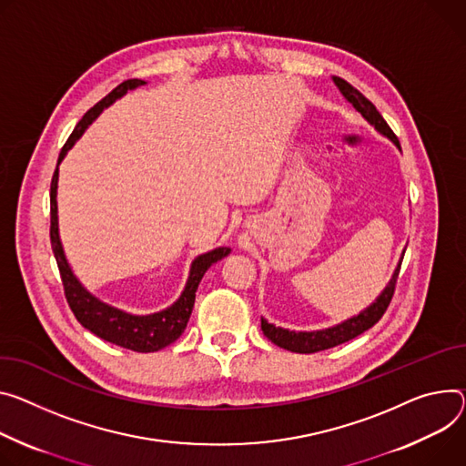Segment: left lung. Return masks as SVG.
<instances>
[{
  "instance_id": "obj_1",
  "label": "left lung",
  "mask_w": 466,
  "mask_h": 466,
  "mask_svg": "<svg viewBox=\"0 0 466 466\" xmlns=\"http://www.w3.org/2000/svg\"><path fill=\"white\" fill-rule=\"evenodd\" d=\"M332 81H334V86L340 89L344 98L373 126V128L380 136L389 137L401 150L398 137L394 136V132L390 130V126L385 122V118L380 116V113L375 109V106L366 96H362L353 86H350L346 79L332 76ZM403 255H405V250H403ZM401 260H400L398 268L394 269V275L389 280V284L385 286V289L377 295V299L370 307L360 310L357 316H353V318H350L342 323H338V325L321 329V330H289V329L275 327L266 318H262L264 334L269 338V340L275 346H279L282 350H288L291 353H316V351L330 350L334 346H340V344H346V342L353 340V338H357L359 334H362L364 330L373 327L387 312V309L392 301V295H394V288H396L398 273H400V268H401Z\"/></svg>"
}]
</instances>
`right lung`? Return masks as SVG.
<instances>
[{
    "label": "right lung",
    "instance_id": "1",
    "mask_svg": "<svg viewBox=\"0 0 466 466\" xmlns=\"http://www.w3.org/2000/svg\"><path fill=\"white\" fill-rule=\"evenodd\" d=\"M147 81L143 79H126L122 81L118 87H115L106 98H102L95 107H91L83 118L77 122V126L74 128V132L70 134L68 141L65 143V147L61 148L59 159H57V168L52 178V187H50V239H52V248H54V257L57 260V268L61 273V280L65 286V295L66 301L76 316V319L89 329L93 334H96L98 338L106 342H111L115 346L132 350L137 353H152V351H159L163 348H167L168 344H173L175 340L182 336V332L187 327L193 305H195V291L204 277V273L208 271L209 266H214L216 262L223 260L225 257L230 255L228 247H218L209 252H204V255L197 257L191 262L189 268V277L187 282L184 286V291L180 293V298L171 305L159 312L154 314H130L126 310H120L116 307H111L104 301H100L98 298L83 286L77 277L74 275L65 248L61 243V236H59V219H57V180H59V163L65 159L66 152L76 145V141L83 136L89 128V124H93L96 120V116L109 107L115 100L122 98L126 93L137 89L141 86H145Z\"/></svg>",
    "mask_w": 466,
    "mask_h": 466
}]
</instances>
